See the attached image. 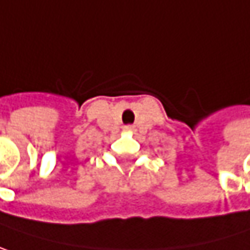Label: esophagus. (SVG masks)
I'll use <instances>...</instances> for the list:
<instances>
[{
  "instance_id": "esophagus-1",
  "label": "esophagus",
  "mask_w": 250,
  "mask_h": 250,
  "mask_svg": "<svg viewBox=\"0 0 250 250\" xmlns=\"http://www.w3.org/2000/svg\"><path fill=\"white\" fill-rule=\"evenodd\" d=\"M125 131H127V133H134L136 128H134V125H125Z\"/></svg>"
}]
</instances>
